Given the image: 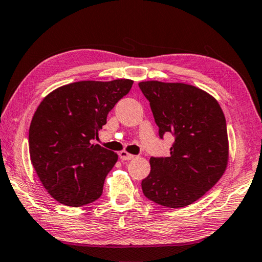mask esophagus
<instances>
[{
    "label": "esophagus",
    "instance_id": "obj_1",
    "mask_svg": "<svg viewBox=\"0 0 262 262\" xmlns=\"http://www.w3.org/2000/svg\"><path fill=\"white\" fill-rule=\"evenodd\" d=\"M119 157H120L121 161H129V159H133L135 156L127 151H121L120 154H119Z\"/></svg>",
    "mask_w": 262,
    "mask_h": 262
}]
</instances>
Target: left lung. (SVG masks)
Instances as JSON below:
<instances>
[{
	"label": "left lung",
	"instance_id": "8db88e82",
	"mask_svg": "<svg viewBox=\"0 0 262 262\" xmlns=\"http://www.w3.org/2000/svg\"><path fill=\"white\" fill-rule=\"evenodd\" d=\"M149 100L159 136L173 134L170 157L150 158V171L142 181L149 200L181 208L199 200L214 187L229 163L227 122L219 101L202 89L186 83L140 82Z\"/></svg>",
	"mask_w": 262,
	"mask_h": 262
}]
</instances>
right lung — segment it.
Wrapping results in <instances>:
<instances>
[{"instance_id": "add662e5", "label": "right lung", "mask_w": 262, "mask_h": 262, "mask_svg": "<svg viewBox=\"0 0 262 262\" xmlns=\"http://www.w3.org/2000/svg\"><path fill=\"white\" fill-rule=\"evenodd\" d=\"M134 81H79L50 92L35 110L29 130L31 163L57 202L81 207L103 193L118 155L92 143L114 105Z\"/></svg>"}]
</instances>
